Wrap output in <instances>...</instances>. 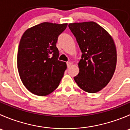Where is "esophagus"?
<instances>
[{"instance_id":"34e87169","label":"esophagus","mask_w":130,"mask_h":130,"mask_svg":"<svg viewBox=\"0 0 130 130\" xmlns=\"http://www.w3.org/2000/svg\"><path fill=\"white\" fill-rule=\"evenodd\" d=\"M72 65V62H70V61H68V62H67V67L69 68L70 66H71Z\"/></svg>"}]
</instances>
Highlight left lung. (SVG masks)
<instances>
[{"label":"left lung","mask_w":130,"mask_h":130,"mask_svg":"<svg viewBox=\"0 0 130 130\" xmlns=\"http://www.w3.org/2000/svg\"><path fill=\"white\" fill-rule=\"evenodd\" d=\"M69 27L82 53L75 81L84 91L98 92L107 86L115 73L117 61L115 41L95 22L70 23Z\"/></svg>","instance_id":"obj_1"}]
</instances>
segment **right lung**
Here are the masks:
<instances>
[{"instance_id": "right-lung-1", "label": "right lung", "mask_w": 130, "mask_h": 130, "mask_svg": "<svg viewBox=\"0 0 130 130\" xmlns=\"http://www.w3.org/2000/svg\"><path fill=\"white\" fill-rule=\"evenodd\" d=\"M67 23H42L28 28L18 48L17 65L21 80L29 92L45 96L59 86L67 64L58 60L56 43Z\"/></svg>"}]
</instances>
